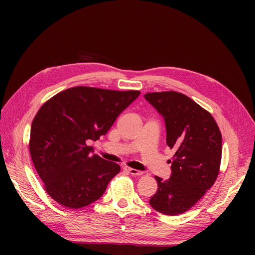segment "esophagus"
<instances>
[{"label": "esophagus", "mask_w": 255, "mask_h": 255, "mask_svg": "<svg viewBox=\"0 0 255 255\" xmlns=\"http://www.w3.org/2000/svg\"><path fill=\"white\" fill-rule=\"evenodd\" d=\"M125 170L128 171L129 174H132V175H142V173H143L142 171L136 170V169H134V168H128V167L125 168Z\"/></svg>", "instance_id": "1"}]
</instances>
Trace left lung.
I'll list each match as a JSON object with an SVG mask.
<instances>
[{"label": "left lung", "instance_id": "1", "mask_svg": "<svg viewBox=\"0 0 255 255\" xmlns=\"http://www.w3.org/2000/svg\"><path fill=\"white\" fill-rule=\"evenodd\" d=\"M144 98L164 117L167 144L175 150L171 176L166 181L155 176L158 188L150 205L164 215H180L194 206L217 179L220 129L210 113L180 92H149Z\"/></svg>", "mask_w": 255, "mask_h": 255}]
</instances>
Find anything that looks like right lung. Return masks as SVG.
<instances>
[{"instance_id":"obj_1","label":"right lung","mask_w":255,"mask_h":255,"mask_svg":"<svg viewBox=\"0 0 255 255\" xmlns=\"http://www.w3.org/2000/svg\"><path fill=\"white\" fill-rule=\"evenodd\" d=\"M140 95L78 86L58 92L37 112L30 127L29 153L47 194L68 208L102 197L120 166L97 154L87 140L106 135L118 116Z\"/></svg>"}]
</instances>
